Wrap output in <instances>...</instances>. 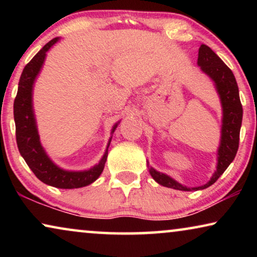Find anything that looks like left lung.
<instances>
[{"mask_svg": "<svg viewBox=\"0 0 257 257\" xmlns=\"http://www.w3.org/2000/svg\"><path fill=\"white\" fill-rule=\"evenodd\" d=\"M198 64L201 66L202 71L207 73L215 83L216 90L220 94L221 104H222L223 118L215 173L206 185L192 188L193 191L205 189L212 186L234 160L238 149V142H240V128L242 114H243L240 96H238L237 83L233 72L208 45L201 44V47L199 48ZM150 173L158 184L165 187L179 189V191H191V188L185 187L168 175L157 172L154 168H150Z\"/></svg>", "mask_w": 257, "mask_h": 257, "instance_id": "left-lung-1", "label": "left lung"}]
</instances>
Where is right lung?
Returning a JSON list of instances; mask_svg holds the SVG:
<instances>
[{
  "instance_id": "1",
  "label": "right lung",
  "mask_w": 257,
  "mask_h": 257,
  "mask_svg": "<svg viewBox=\"0 0 257 257\" xmlns=\"http://www.w3.org/2000/svg\"><path fill=\"white\" fill-rule=\"evenodd\" d=\"M58 38L56 37L44 45L35 57L24 66L21 75L19 90L14 101V118L16 125V143L21 156L26 160L34 174L44 184L57 188H79L87 186L98 179L106 163L107 151L103 159L93 168L84 172H69L61 170L49 159L40 143L36 121L33 111V84L45 59V54ZM117 127L114 125L112 132Z\"/></svg>"
}]
</instances>
